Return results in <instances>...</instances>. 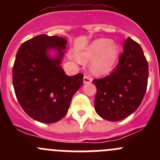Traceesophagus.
<instances>
[{"mask_svg":"<svg viewBox=\"0 0 160 160\" xmlns=\"http://www.w3.org/2000/svg\"><path fill=\"white\" fill-rule=\"evenodd\" d=\"M92 82V78L90 77V76L85 75L84 78H83V83L84 84H87V83H90Z\"/></svg>","mask_w":160,"mask_h":160,"instance_id":"esophagus-1","label":"esophagus"}]
</instances>
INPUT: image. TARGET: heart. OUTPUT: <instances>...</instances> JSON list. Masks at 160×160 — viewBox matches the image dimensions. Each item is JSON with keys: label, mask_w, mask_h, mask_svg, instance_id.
I'll return each instance as SVG.
<instances>
[{"label": "heart", "mask_w": 160, "mask_h": 160, "mask_svg": "<svg viewBox=\"0 0 160 160\" xmlns=\"http://www.w3.org/2000/svg\"><path fill=\"white\" fill-rule=\"evenodd\" d=\"M119 53V47L110 39H97L86 49L78 53V59L82 62H92L91 70L98 75L111 71Z\"/></svg>", "instance_id": "b5f03b06"}]
</instances>
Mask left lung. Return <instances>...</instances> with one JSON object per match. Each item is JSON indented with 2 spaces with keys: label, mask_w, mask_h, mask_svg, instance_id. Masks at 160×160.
I'll return each instance as SVG.
<instances>
[{
  "label": "left lung",
  "mask_w": 160,
  "mask_h": 160,
  "mask_svg": "<svg viewBox=\"0 0 160 160\" xmlns=\"http://www.w3.org/2000/svg\"><path fill=\"white\" fill-rule=\"evenodd\" d=\"M148 63L139 44L128 38L123 52L110 75L94 79V109L111 122L129 116L140 106L148 87Z\"/></svg>",
  "instance_id": "left-lung-1"
}]
</instances>
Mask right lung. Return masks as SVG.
<instances>
[{
	"mask_svg": "<svg viewBox=\"0 0 160 160\" xmlns=\"http://www.w3.org/2000/svg\"><path fill=\"white\" fill-rule=\"evenodd\" d=\"M67 41L41 34L20 46L12 67L15 94L26 114L43 123H53L66 114L72 97L83 83V74L67 76L60 66ZM54 48L56 57L48 51Z\"/></svg>",
	"mask_w": 160,
	"mask_h": 160,
	"instance_id": "1",
	"label": "right lung"
}]
</instances>
